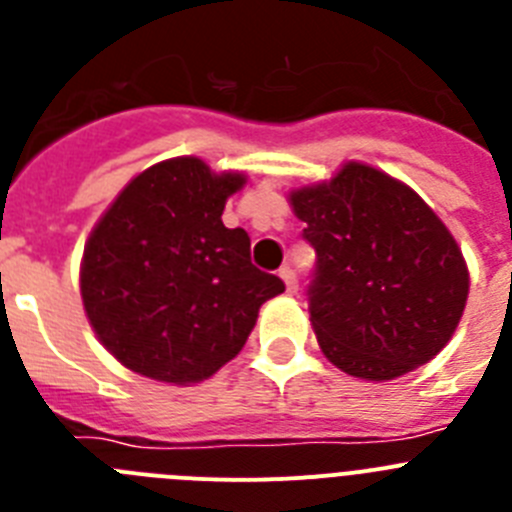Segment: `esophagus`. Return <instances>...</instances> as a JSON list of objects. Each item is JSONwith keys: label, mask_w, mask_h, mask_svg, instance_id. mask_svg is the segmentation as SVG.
<instances>
[{"label": "esophagus", "mask_w": 512, "mask_h": 512, "mask_svg": "<svg viewBox=\"0 0 512 512\" xmlns=\"http://www.w3.org/2000/svg\"><path fill=\"white\" fill-rule=\"evenodd\" d=\"M279 277H282L284 284H287L289 295H295V292H297V274H295V269H292V266H282V269H279Z\"/></svg>", "instance_id": "esophagus-1"}]
</instances>
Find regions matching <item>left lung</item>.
I'll return each mask as SVG.
<instances>
[{
  "label": "left lung",
  "mask_w": 512,
  "mask_h": 512,
  "mask_svg": "<svg viewBox=\"0 0 512 512\" xmlns=\"http://www.w3.org/2000/svg\"><path fill=\"white\" fill-rule=\"evenodd\" d=\"M315 248L310 323L333 366L387 382L454 336L469 295L454 235L408 184L348 161L330 182L289 194Z\"/></svg>",
  "instance_id": "obj_1"
}]
</instances>
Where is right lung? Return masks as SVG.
<instances>
[{"instance_id":"right-lung-1","label":"right lung","mask_w":512,"mask_h":512,"mask_svg":"<svg viewBox=\"0 0 512 512\" xmlns=\"http://www.w3.org/2000/svg\"><path fill=\"white\" fill-rule=\"evenodd\" d=\"M246 174L202 158L151 166L117 194L81 259V300L102 346L156 382L212 377L243 348L284 282L251 264V238L225 228Z\"/></svg>"}]
</instances>
